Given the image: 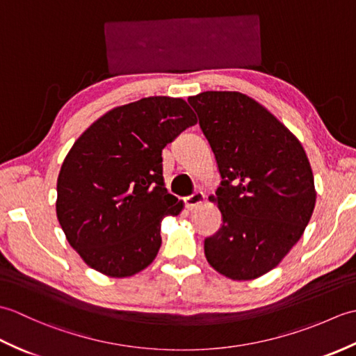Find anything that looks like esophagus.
Masks as SVG:
<instances>
[{"label": "esophagus", "instance_id": "34e87169", "mask_svg": "<svg viewBox=\"0 0 356 356\" xmlns=\"http://www.w3.org/2000/svg\"><path fill=\"white\" fill-rule=\"evenodd\" d=\"M184 202H185V207L188 209H194V208H197L199 205H202L203 202H205V194H203L202 191H195L194 194L185 197Z\"/></svg>", "mask_w": 356, "mask_h": 356}]
</instances>
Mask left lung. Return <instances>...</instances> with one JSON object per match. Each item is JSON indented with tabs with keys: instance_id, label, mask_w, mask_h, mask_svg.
I'll use <instances>...</instances> for the list:
<instances>
[{
	"instance_id": "left-lung-1",
	"label": "left lung",
	"mask_w": 356,
	"mask_h": 356,
	"mask_svg": "<svg viewBox=\"0 0 356 356\" xmlns=\"http://www.w3.org/2000/svg\"><path fill=\"white\" fill-rule=\"evenodd\" d=\"M188 102L222 177L214 202L223 223L205 238L207 260L231 280L259 278L278 266L311 220V163L300 140L252 97L203 92Z\"/></svg>"
}]
</instances>
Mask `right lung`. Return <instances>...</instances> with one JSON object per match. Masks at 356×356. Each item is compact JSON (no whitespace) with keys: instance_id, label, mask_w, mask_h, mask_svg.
I'll list each match as a JSON object with an SVG mask.
<instances>
[{"instance_id":"1","label":"right lung","mask_w":356,"mask_h":356,"mask_svg":"<svg viewBox=\"0 0 356 356\" xmlns=\"http://www.w3.org/2000/svg\"><path fill=\"white\" fill-rule=\"evenodd\" d=\"M195 122L180 97L151 96L105 113L73 143L58 176L56 216L90 268L124 278L153 263L162 218L184 209L165 188L162 149Z\"/></svg>"}]
</instances>
